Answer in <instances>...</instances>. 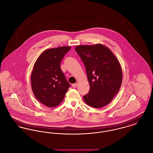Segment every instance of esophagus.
<instances>
[{
  "label": "esophagus",
  "instance_id": "obj_1",
  "mask_svg": "<svg viewBox=\"0 0 153 153\" xmlns=\"http://www.w3.org/2000/svg\"><path fill=\"white\" fill-rule=\"evenodd\" d=\"M77 85H78V83H74V84H72V87H73V88L77 87Z\"/></svg>",
  "mask_w": 153,
  "mask_h": 153
}]
</instances>
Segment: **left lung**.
<instances>
[{"instance_id":"left-lung-1","label":"left lung","mask_w":153,"mask_h":153,"mask_svg":"<svg viewBox=\"0 0 153 153\" xmlns=\"http://www.w3.org/2000/svg\"><path fill=\"white\" fill-rule=\"evenodd\" d=\"M90 88L83 96L88 105L100 108L108 105L118 93L122 82L121 65L109 48L101 44L77 45Z\"/></svg>"}]
</instances>
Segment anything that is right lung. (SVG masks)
Wrapping results in <instances>:
<instances>
[{"label":"right lung","mask_w":153,"mask_h":153,"mask_svg":"<svg viewBox=\"0 0 153 153\" xmlns=\"http://www.w3.org/2000/svg\"><path fill=\"white\" fill-rule=\"evenodd\" d=\"M71 47L49 48L36 59L31 76L36 98L48 107L59 105L71 85L60 69V62Z\"/></svg>","instance_id":"add662e5"}]
</instances>
